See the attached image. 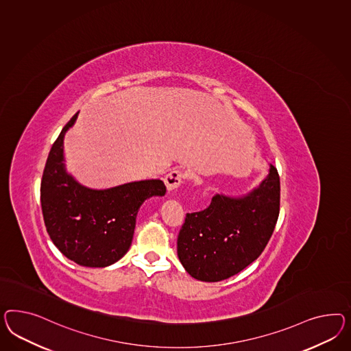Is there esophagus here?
I'll list each match as a JSON object with an SVG mask.
<instances>
[{
	"label": "esophagus",
	"mask_w": 351,
	"mask_h": 351,
	"mask_svg": "<svg viewBox=\"0 0 351 351\" xmlns=\"http://www.w3.org/2000/svg\"><path fill=\"white\" fill-rule=\"evenodd\" d=\"M182 180H184V173L180 170L171 171L163 179L165 184H166V188H167L169 191L176 189L182 182Z\"/></svg>",
	"instance_id": "esophagus-1"
}]
</instances>
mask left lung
Instances as JSON below:
<instances>
[{"mask_svg": "<svg viewBox=\"0 0 351 351\" xmlns=\"http://www.w3.org/2000/svg\"><path fill=\"white\" fill-rule=\"evenodd\" d=\"M280 213V178L268 175L240 197L216 194L208 208L188 213L178 237V256L191 277L217 282L237 275L262 254Z\"/></svg>", "mask_w": 351, "mask_h": 351, "instance_id": "obj_1", "label": "left lung"}]
</instances>
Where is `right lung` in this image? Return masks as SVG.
<instances>
[{"label":"right lung","mask_w":351,"mask_h":351,"mask_svg":"<svg viewBox=\"0 0 351 351\" xmlns=\"http://www.w3.org/2000/svg\"><path fill=\"white\" fill-rule=\"evenodd\" d=\"M79 112L64 126L48 154L40 182V204L48 235L57 249L83 267H108L121 259L133 241L138 210L152 197H163L158 179L92 189L69 173L64 138Z\"/></svg>","instance_id":"1"}]
</instances>
